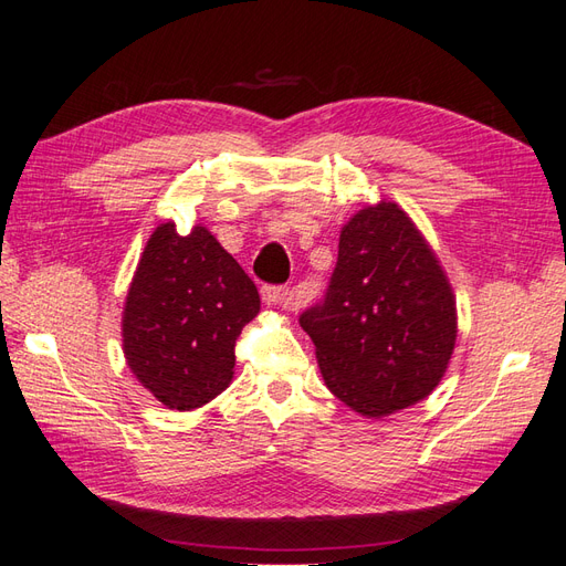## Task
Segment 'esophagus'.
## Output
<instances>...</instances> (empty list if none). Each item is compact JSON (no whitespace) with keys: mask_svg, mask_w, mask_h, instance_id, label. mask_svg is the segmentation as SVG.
I'll return each mask as SVG.
<instances>
[{"mask_svg":"<svg viewBox=\"0 0 566 566\" xmlns=\"http://www.w3.org/2000/svg\"><path fill=\"white\" fill-rule=\"evenodd\" d=\"M262 300H264L269 306H285V310H290V306L295 304L293 290L276 287V285H264V287H262Z\"/></svg>","mask_w":566,"mask_h":566,"instance_id":"obj_1","label":"esophagus"}]
</instances>
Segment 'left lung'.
Wrapping results in <instances>:
<instances>
[{
	"label": "left lung",
	"instance_id": "obj_1",
	"mask_svg": "<svg viewBox=\"0 0 566 566\" xmlns=\"http://www.w3.org/2000/svg\"><path fill=\"white\" fill-rule=\"evenodd\" d=\"M300 325L325 387L356 413L385 418L441 382L458 335L455 295L413 219L380 200L342 227L328 293Z\"/></svg>",
	"mask_w": 566,
	"mask_h": 566
}]
</instances>
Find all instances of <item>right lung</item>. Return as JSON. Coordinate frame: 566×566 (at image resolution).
Masks as SVG:
<instances>
[{
  "instance_id": "obj_1",
  "label": "right lung",
  "mask_w": 566,
  "mask_h": 566,
  "mask_svg": "<svg viewBox=\"0 0 566 566\" xmlns=\"http://www.w3.org/2000/svg\"><path fill=\"white\" fill-rule=\"evenodd\" d=\"M256 314L260 293L217 238L202 224L179 235L165 221L127 290V366L167 408H200L231 385L235 339Z\"/></svg>"
}]
</instances>
